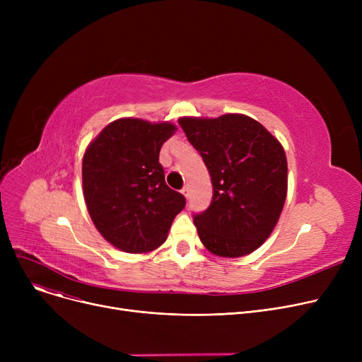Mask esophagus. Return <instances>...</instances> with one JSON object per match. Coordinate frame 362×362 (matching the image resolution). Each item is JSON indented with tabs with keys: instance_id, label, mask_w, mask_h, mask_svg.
I'll return each instance as SVG.
<instances>
[{
	"instance_id": "1",
	"label": "esophagus",
	"mask_w": 362,
	"mask_h": 362,
	"mask_svg": "<svg viewBox=\"0 0 362 362\" xmlns=\"http://www.w3.org/2000/svg\"><path fill=\"white\" fill-rule=\"evenodd\" d=\"M180 192L187 198V197H189V186H187V185H185V186L182 187V191H180Z\"/></svg>"
}]
</instances>
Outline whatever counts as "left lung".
<instances>
[{
  "label": "left lung",
  "mask_w": 362,
  "mask_h": 362,
  "mask_svg": "<svg viewBox=\"0 0 362 362\" xmlns=\"http://www.w3.org/2000/svg\"><path fill=\"white\" fill-rule=\"evenodd\" d=\"M199 152L213 183L210 206L194 214L205 248L218 257H243L270 236L288 191V161L280 142L254 119L179 120Z\"/></svg>",
  "instance_id": "8db88e82"
}]
</instances>
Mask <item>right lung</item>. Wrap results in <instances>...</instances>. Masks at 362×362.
<instances>
[{
	"label": "right lung",
	"instance_id": "1",
	"mask_svg": "<svg viewBox=\"0 0 362 362\" xmlns=\"http://www.w3.org/2000/svg\"><path fill=\"white\" fill-rule=\"evenodd\" d=\"M175 130L170 123L120 119L110 123L85 152L88 211L104 239L124 252L156 250L186 205L185 197L167 186L158 161L163 144Z\"/></svg>",
	"mask_w": 362,
	"mask_h": 362
}]
</instances>
